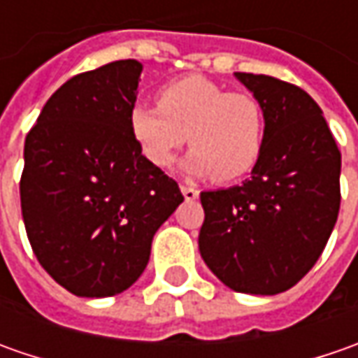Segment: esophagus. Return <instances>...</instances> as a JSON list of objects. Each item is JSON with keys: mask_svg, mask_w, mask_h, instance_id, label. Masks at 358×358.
Masks as SVG:
<instances>
[{"mask_svg": "<svg viewBox=\"0 0 358 358\" xmlns=\"http://www.w3.org/2000/svg\"><path fill=\"white\" fill-rule=\"evenodd\" d=\"M181 193H183V197H185L187 201H195L199 197V191L191 185H181Z\"/></svg>", "mask_w": 358, "mask_h": 358, "instance_id": "34e87169", "label": "esophagus"}]
</instances>
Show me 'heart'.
<instances>
[{"label":"heart","instance_id":"b5f03b06","mask_svg":"<svg viewBox=\"0 0 358 358\" xmlns=\"http://www.w3.org/2000/svg\"><path fill=\"white\" fill-rule=\"evenodd\" d=\"M157 105L135 103L127 115L131 137L153 167H171L185 141L193 145L183 159L191 175L237 181L257 167L267 125L255 95L225 91L203 76H185L157 91Z\"/></svg>","mask_w":358,"mask_h":358}]
</instances>
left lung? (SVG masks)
Returning <instances> with one entry per match:
<instances>
[{
	"label": "left lung",
	"instance_id": "obj_1",
	"mask_svg": "<svg viewBox=\"0 0 358 358\" xmlns=\"http://www.w3.org/2000/svg\"><path fill=\"white\" fill-rule=\"evenodd\" d=\"M265 111V149L243 185L203 191L199 251L213 275L247 295L301 281L337 223L341 151L307 91L268 76L235 73Z\"/></svg>",
	"mask_w": 358,
	"mask_h": 358
}]
</instances>
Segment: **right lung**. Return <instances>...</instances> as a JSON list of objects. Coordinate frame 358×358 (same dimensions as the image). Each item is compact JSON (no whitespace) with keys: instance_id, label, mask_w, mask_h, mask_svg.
<instances>
[{"instance_id":"add662e5","label":"right lung","mask_w":358,"mask_h":358,"mask_svg":"<svg viewBox=\"0 0 358 358\" xmlns=\"http://www.w3.org/2000/svg\"><path fill=\"white\" fill-rule=\"evenodd\" d=\"M143 65L107 63L65 81L25 137L21 215L37 261L77 296H113L149 263L179 185L141 155L127 125Z\"/></svg>"}]
</instances>
